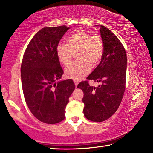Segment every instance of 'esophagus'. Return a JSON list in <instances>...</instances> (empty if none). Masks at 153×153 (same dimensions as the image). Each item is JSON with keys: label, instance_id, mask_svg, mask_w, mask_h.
Returning a JSON list of instances; mask_svg holds the SVG:
<instances>
[{"label": "esophagus", "instance_id": "34e87169", "mask_svg": "<svg viewBox=\"0 0 153 153\" xmlns=\"http://www.w3.org/2000/svg\"><path fill=\"white\" fill-rule=\"evenodd\" d=\"M74 83H75V85H76V86L77 87V84H78V83H79V82H78V81H77V80H74Z\"/></svg>", "mask_w": 153, "mask_h": 153}]
</instances>
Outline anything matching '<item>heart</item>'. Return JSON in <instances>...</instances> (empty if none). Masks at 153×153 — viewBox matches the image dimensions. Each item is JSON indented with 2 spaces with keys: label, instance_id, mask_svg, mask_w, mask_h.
<instances>
[{
  "label": "heart",
  "instance_id": "obj_1",
  "mask_svg": "<svg viewBox=\"0 0 153 153\" xmlns=\"http://www.w3.org/2000/svg\"><path fill=\"white\" fill-rule=\"evenodd\" d=\"M103 51V43L100 38L79 29L68 36L66 44L60 43L57 45L56 54L60 63L67 66L77 53L78 62L67 67L65 74L68 78L78 81L89 74L91 66L95 67L100 62Z\"/></svg>",
  "mask_w": 153,
  "mask_h": 153
}]
</instances>
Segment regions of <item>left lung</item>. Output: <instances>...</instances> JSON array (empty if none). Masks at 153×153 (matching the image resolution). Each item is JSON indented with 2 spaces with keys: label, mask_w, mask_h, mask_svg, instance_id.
I'll list each match as a JSON object with an SVG mask.
<instances>
[{
  "label": "left lung",
  "mask_w": 153,
  "mask_h": 153,
  "mask_svg": "<svg viewBox=\"0 0 153 153\" xmlns=\"http://www.w3.org/2000/svg\"><path fill=\"white\" fill-rule=\"evenodd\" d=\"M99 27L103 55L100 63L86 79L99 82L100 85L91 86L88 81L77 85L84 92V116L97 123L108 119L119 107L125 90L127 65L126 51L120 40L105 26Z\"/></svg>",
  "instance_id": "1"
}]
</instances>
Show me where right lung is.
<instances>
[{
	"mask_svg": "<svg viewBox=\"0 0 153 153\" xmlns=\"http://www.w3.org/2000/svg\"><path fill=\"white\" fill-rule=\"evenodd\" d=\"M69 29L66 26L41 29L28 43L22 62L26 103L34 116L47 124L65 119L66 105L76 88L71 79L60 80L64 72L56 54V48Z\"/></svg>",
	"mask_w": 153,
	"mask_h": 153,
	"instance_id": "1",
	"label": "right lung"
}]
</instances>
